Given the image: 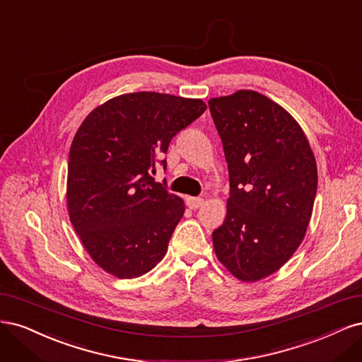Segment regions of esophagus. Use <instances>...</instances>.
<instances>
[{
  "instance_id": "34e87169",
  "label": "esophagus",
  "mask_w": 362,
  "mask_h": 362,
  "mask_svg": "<svg viewBox=\"0 0 362 362\" xmlns=\"http://www.w3.org/2000/svg\"><path fill=\"white\" fill-rule=\"evenodd\" d=\"M186 204H188V207L189 209H198V207H202L203 204H204V198H202V197H188L186 198Z\"/></svg>"
}]
</instances>
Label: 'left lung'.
Segmentation results:
<instances>
[{
    "label": "left lung",
    "mask_w": 362,
    "mask_h": 362,
    "mask_svg": "<svg viewBox=\"0 0 362 362\" xmlns=\"http://www.w3.org/2000/svg\"><path fill=\"white\" fill-rule=\"evenodd\" d=\"M230 176L227 216L212 233L218 260L259 281L298 250L313 214L317 165L299 123L257 91L209 100Z\"/></svg>",
    "instance_id": "left-lung-1"
}]
</instances>
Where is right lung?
Segmentation results:
<instances>
[{
  "label": "right lung",
  "mask_w": 362,
  "mask_h": 362,
  "mask_svg": "<svg viewBox=\"0 0 362 362\" xmlns=\"http://www.w3.org/2000/svg\"><path fill=\"white\" fill-rule=\"evenodd\" d=\"M206 111L202 99L138 91L93 110L69 151L67 209L90 257L117 278L164 259L183 216L180 197L151 177L173 136Z\"/></svg>",
  "instance_id": "obj_1"
}]
</instances>
